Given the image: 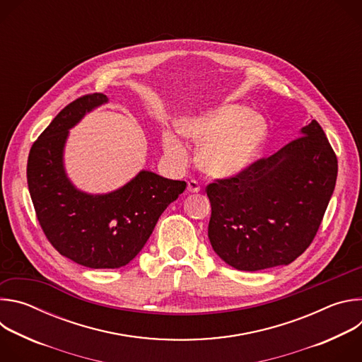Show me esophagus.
<instances>
[{"label": "esophagus", "instance_id": "obj_1", "mask_svg": "<svg viewBox=\"0 0 362 362\" xmlns=\"http://www.w3.org/2000/svg\"><path fill=\"white\" fill-rule=\"evenodd\" d=\"M187 190L192 192V193L200 192V185H199V182L194 180V179H190V180L187 182Z\"/></svg>", "mask_w": 362, "mask_h": 362}]
</instances>
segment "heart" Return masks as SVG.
<instances>
[{
    "label": "heart",
    "mask_w": 362,
    "mask_h": 362,
    "mask_svg": "<svg viewBox=\"0 0 362 362\" xmlns=\"http://www.w3.org/2000/svg\"><path fill=\"white\" fill-rule=\"evenodd\" d=\"M249 113L245 106L225 105L179 124V132L186 139L202 143L197 162L206 175L230 177L253 160L268 127L261 116ZM163 148L173 162H186L187 147L175 133L163 134Z\"/></svg>",
    "instance_id": "1"
}]
</instances>
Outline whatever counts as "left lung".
Segmentation results:
<instances>
[{
    "label": "left lung",
    "mask_w": 362,
    "mask_h": 362,
    "mask_svg": "<svg viewBox=\"0 0 362 362\" xmlns=\"http://www.w3.org/2000/svg\"><path fill=\"white\" fill-rule=\"evenodd\" d=\"M337 175V154L313 120L272 156L206 186L212 247L239 271L289 265L317 236Z\"/></svg>",
    "instance_id": "8db88e82"
}]
</instances>
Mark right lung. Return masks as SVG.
I'll use <instances>...</instances> for the list:
<instances>
[{"instance_id": "right-lung-1", "label": "right lung", "mask_w": 362, "mask_h": 362, "mask_svg": "<svg viewBox=\"0 0 362 362\" xmlns=\"http://www.w3.org/2000/svg\"><path fill=\"white\" fill-rule=\"evenodd\" d=\"M107 100L93 93L71 101L34 141L27 162L28 190L45 238L60 255L93 269L127 265L186 189L183 180L144 170L109 194L91 196L73 187L63 169L67 130Z\"/></svg>"}]
</instances>
